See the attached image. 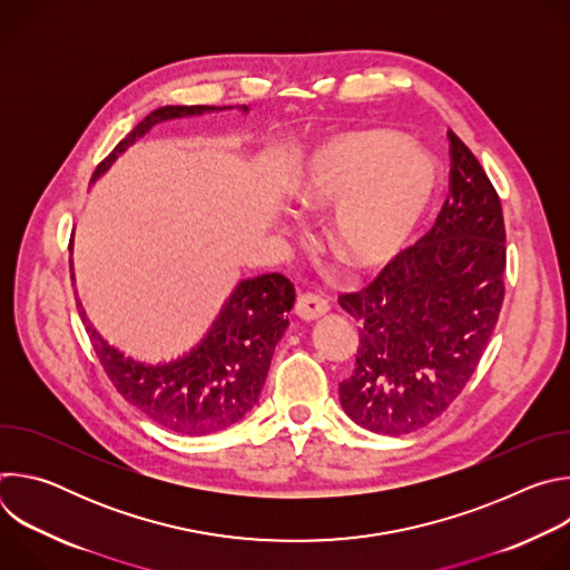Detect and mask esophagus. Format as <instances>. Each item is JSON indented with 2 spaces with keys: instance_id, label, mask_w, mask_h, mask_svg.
<instances>
[{
  "instance_id": "esophagus-1",
  "label": "esophagus",
  "mask_w": 570,
  "mask_h": 570,
  "mask_svg": "<svg viewBox=\"0 0 570 570\" xmlns=\"http://www.w3.org/2000/svg\"><path fill=\"white\" fill-rule=\"evenodd\" d=\"M327 311H330V302L317 297V295H311V293L299 295L297 302H295V315L304 322H313V320L322 317Z\"/></svg>"
}]
</instances>
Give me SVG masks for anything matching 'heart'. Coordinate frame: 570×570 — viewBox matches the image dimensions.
<instances>
[{
  "instance_id": "heart-1",
  "label": "heart",
  "mask_w": 570,
  "mask_h": 570,
  "mask_svg": "<svg viewBox=\"0 0 570 570\" xmlns=\"http://www.w3.org/2000/svg\"><path fill=\"white\" fill-rule=\"evenodd\" d=\"M438 159L396 130L356 128L324 137L299 159L293 196L313 209H332L330 248L367 271L394 259L440 194Z\"/></svg>"
}]
</instances>
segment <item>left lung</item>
<instances>
[{
  "mask_svg": "<svg viewBox=\"0 0 570 570\" xmlns=\"http://www.w3.org/2000/svg\"><path fill=\"white\" fill-rule=\"evenodd\" d=\"M449 196L413 248L358 293L338 297L361 322L356 367L341 405L358 426L413 433L438 420L475 372L505 295V223L499 194L449 130Z\"/></svg>",
  "mask_w": 570,
  "mask_h": 570,
  "instance_id": "left-lung-1",
  "label": "left lung"
}]
</instances>
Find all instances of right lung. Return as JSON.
<instances>
[{"label":"right lung","mask_w":570,"mask_h":570,"mask_svg":"<svg viewBox=\"0 0 570 570\" xmlns=\"http://www.w3.org/2000/svg\"><path fill=\"white\" fill-rule=\"evenodd\" d=\"M214 110L227 108L165 106L153 110L101 161L92 183L155 124ZM240 110L248 112L246 106ZM293 302L295 288L279 273L243 279L225 299L198 345L161 363H146L124 354L92 324H88V332L106 374L137 411L169 431L209 435L229 429L253 411L268 376L273 352L288 327L286 313ZM80 315L86 320V311Z\"/></svg>","instance_id":"right-lung-1"}]
</instances>
